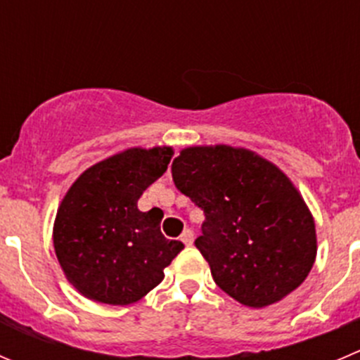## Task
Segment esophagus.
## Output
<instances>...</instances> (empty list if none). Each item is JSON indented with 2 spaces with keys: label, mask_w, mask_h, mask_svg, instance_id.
I'll list each match as a JSON object with an SVG mask.
<instances>
[{
  "label": "esophagus",
  "mask_w": 360,
  "mask_h": 360,
  "mask_svg": "<svg viewBox=\"0 0 360 360\" xmlns=\"http://www.w3.org/2000/svg\"><path fill=\"white\" fill-rule=\"evenodd\" d=\"M180 240H182L186 245H193L194 233L191 231V229H184V233H182V237H180Z\"/></svg>",
  "instance_id": "obj_1"
}]
</instances>
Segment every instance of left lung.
<instances>
[{"label":"left lung","instance_id":"8db88e82","mask_svg":"<svg viewBox=\"0 0 360 360\" xmlns=\"http://www.w3.org/2000/svg\"><path fill=\"white\" fill-rule=\"evenodd\" d=\"M171 171L176 189L205 212L194 244L222 292L258 309L302 285L316 259V228L285 171L229 145L187 146Z\"/></svg>","mask_w":360,"mask_h":360}]
</instances>
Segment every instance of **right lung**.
<instances>
[{
  "instance_id": "1",
  "label": "right lung",
  "mask_w": 360,
  "mask_h": 360,
  "mask_svg": "<svg viewBox=\"0 0 360 360\" xmlns=\"http://www.w3.org/2000/svg\"><path fill=\"white\" fill-rule=\"evenodd\" d=\"M173 148H127L77 176L58 207L53 244L61 270L86 299L109 306L141 300L184 249L160 233V215L138 200L167 169Z\"/></svg>"
}]
</instances>
